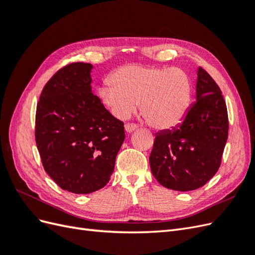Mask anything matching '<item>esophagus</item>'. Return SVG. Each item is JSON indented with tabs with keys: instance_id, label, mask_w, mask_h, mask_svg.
I'll return each mask as SVG.
<instances>
[{
	"instance_id": "1",
	"label": "esophagus",
	"mask_w": 255,
	"mask_h": 255,
	"mask_svg": "<svg viewBox=\"0 0 255 255\" xmlns=\"http://www.w3.org/2000/svg\"><path fill=\"white\" fill-rule=\"evenodd\" d=\"M137 128H138V126L135 125V123H127V125L125 126V128L128 133L134 132L135 129H137Z\"/></svg>"
}]
</instances>
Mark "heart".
I'll list each match as a JSON object with an SVG mask.
<instances>
[{"label":"heart","mask_w":255,"mask_h":255,"mask_svg":"<svg viewBox=\"0 0 255 255\" xmlns=\"http://www.w3.org/2000/svg\"><path fill=\"white\" fill-rule=\"evenodd\" d=\"M99 89L101 102L116 117L127 119L137 104L145 122L156 129L179 126L188 113L192 86L189 75L179 67L123 66Z\"/></svg>","instance_id":"heart-1"}]
</instances>
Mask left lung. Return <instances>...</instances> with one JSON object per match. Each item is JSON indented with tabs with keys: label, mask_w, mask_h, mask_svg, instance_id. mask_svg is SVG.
Instances as JSON below:
<instances>
[{
	"label": "left lung",
	"mask_w": 255,
	"mask_h": 255,
	"mask_svg": "<svg viewBox=\"0 0 255 255\" xmlns=\"http://www.w3.org/2000/svg\"><path fill=\"white\" fill-rule=\"evenodd\" d=\"M197 75L196 102L179 126L155 135L149 157L157 182L177 191L198 189L212 179L228 139V111L221 90L203 68Z\"/></svg>",
	"instance_id": "8db88e82"
}]
</instances>
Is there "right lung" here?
I'll use <instances>...</instances> for the list:
<instances>
[{
    "instance_id": "add662e5",
    "label": "right lung",
    "mask_w": 255,
    "mask_h": 255,
    "mask_svg": "<svg viewBox=\"0 0 255 255\" xmlns=\"http://www.w3.org/2000/svg\"><path fill=\"white\" fill-rule=\"evenodd\" d=\"M91 64L61 68L45 84L36 111L35 138L45 172L58 186L85 195L103 188L125 141L116 119L91 90Z\"/></svg>"
}]
</instances>
